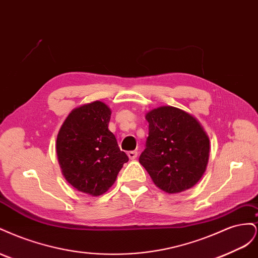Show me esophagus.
I'll use <instances>...</instances> for the list:
<instances>
[{
    "label": "esophagus",
    "instance_id": "esophagus-1",
    "mask_svg": "<svg viewBox=\"0 0 258 258\" xmlns=\"http://www.w3.org/2000/svg\"><path fill=\"white\" fill-rule=\"evenodd\" d=\"M128 157H129L131 160L136 159V158L138 157V152H136V151H130V152H128Z\"/></svg>",
    "mask_w": 258,
    "mask_h": 258
}]
</instances>
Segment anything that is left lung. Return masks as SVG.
Instances as JSON below:
<instances>
[{
  "instance_id": "obj_1",
  "label": "left lung",
  "mask_w": 258,
  "mask_h": 258,
  "mask_svg": "<svg viewBox=\"0 0 258 258\" xmlns=\"http://www.w3.org/2000/svg\"><path fill=\"white\" fill-rule=\"evenodd\" d=\"M146 147L139 161L155 185L168 194L191 188L207 169L210 140L195 117L174 106L150 111Z\"/></svg>"
}]
</instances>
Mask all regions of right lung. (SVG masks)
Here are the masks:
<instances>
[{
  "mask_svg": "<svg viewBox=\"0 0 258 258\" xmlns=\"http://www.w3.org/2000/svg\"><path fill=\"white\" fill-rule=\"evenodd\" d=\"M111 110L95 101L69 114L57 137V156L62 174L79 191L104 194L129 160L108 130Z\"/></svg>",
  "mask_w": 258,
  "mask_h": 258,
  "instance_id": "add662e5",
  "label": "right lung"
}]
</instances>
